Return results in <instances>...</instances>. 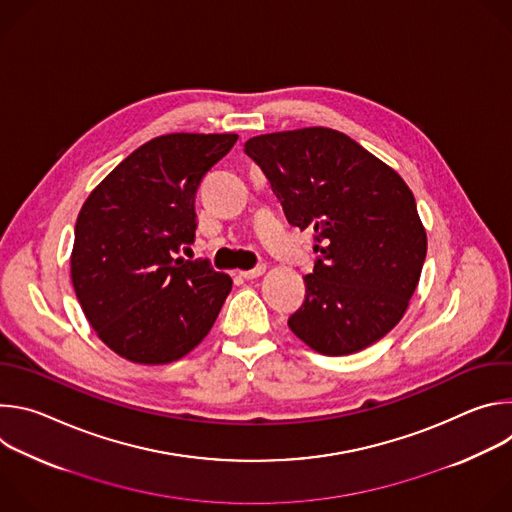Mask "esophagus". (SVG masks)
I'll return each instance as SVG.
<instances>
[{"instance_id": "34e87169", "label": "esophagus", "mask_w": 512, "mask_h": 512, "mask_svg": "<svg viewBox=\"0 0 512 512\" xmlns=\"http://www.w3.org/2000/svg\"><path fill=\"white\" fill-rule=\"evenodd\" d=\"M263 273H265V265H257L255 269H249V271H239V275L245 279H255V277H261Z\"/></svg>"}]
</instances>
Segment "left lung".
<instances>
[{
	"instance_id": "8db88e82",
	"label": "left lung",
	"mask_w": 512,
	"mask_h": 512,
	"mask_svg": "<svg viewBox=\"0 0 512 512\" xmlns=\"http://www.w3.org/2000/svg\"><path fill=\"white\" fill-rule=\"evenodd\" d=\"M289 225L312 229L320 259L287 326L326 356L358 352L405 316L427 235L405 180L348 135L304 127L247 139Z\"/></svg>"
}]
</instances>
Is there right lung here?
<instances>
[{"instance_id": "right-lung-1", "label": "right lung", "mask_w": 512, "mask_h": 512, "mask_svg": "<svg viewBox=\"0 0 512 512\" xmlns=\"http://www.w3.org/2000/svg\"><path fill=\"white\" fill-rule=\"evenodd\" d=\"M237 133H168L129 154L85 200L70 279L85 318L121 358L168 364L210 332L233 279L176 257L194 243L196 190Z\"/></svg>"}]
</instances>
